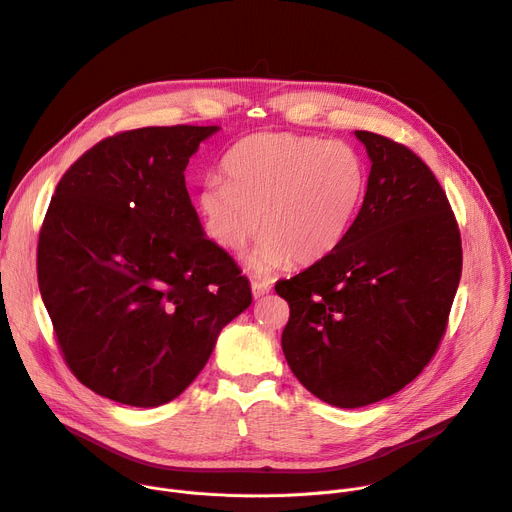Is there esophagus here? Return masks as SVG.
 <instances>
[{
  "label": "esophagus",
  "mask_w": 512,
  "mask_h": 512,
  "mask_svg": "<svg viewBox=\"0 0 512 512\" xmlns=\"http://www.w3.org/2000/svg\"><path fill=\"white\" fill-rule=\"evenodd\" d=\"M251 292H253V298H261V296H265V294L271 292V284L265 282V280H255V282L251 284Z\"/></svg>",
  "instance_id": "obj_1"
}]
</instances>
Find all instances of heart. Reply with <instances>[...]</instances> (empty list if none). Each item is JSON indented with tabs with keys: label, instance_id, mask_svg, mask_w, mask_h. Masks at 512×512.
I'll use <instances>...</instances> for the list:
<instances>
[{
	"label": "heart",
	"instance_id": "b5f03b06",
	"mask_svg": "<svg viewBox=\"0 0 512 512\" xmlns=\"http://www.w3.org/2000/svg\"><path fill=\"white\" fill-rule=\"evenodd\" d=\"M226 183L208 179L197 206L212 241L249 259L255 274L294 261L313 265L335 253L362 210L368 168L356 148L296 133H257L222 160Z\"/></svg>",
	"mask_w": 512,
	"mask_h": 512
}]
</instances>
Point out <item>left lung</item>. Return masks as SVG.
Listing matches in <instances>:
<instances>
[{
  "label": "left lung",
  "mask_w": 512,
  "mask_h": 512,
  "mask_svg": "<svg viewBox=\"0 0 512 512\" xmlns=\"http://www.w3.org/2000/svg\"><path fill=\"white\" fill-rule=\"evenodd\" d=\"M370 158L362 210L335 253L276 292L290 304L282 350L321 401L377 403L412 383L447 329L461 236L432 170L401 144L354 131Z\"/></svg>",
  "instance_id": "obj_1"
}]
</instances>
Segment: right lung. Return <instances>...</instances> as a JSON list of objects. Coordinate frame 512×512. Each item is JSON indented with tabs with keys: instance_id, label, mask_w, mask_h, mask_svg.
Returning <instances> with one entry per match:
<instances>
[{
	"instance_id": "add662e5",
	"label": "right lung",
	"mask_w": 512,
	"mask_h": 512,
	"mask_svg": "<svg viewBox=\"0 0 512 512\" xmlns=\"http://www.w3.org/2000/svg\"><path fill=\"white\" fill-rule=\"evenodd\" d=\"M218 125L142 127L98 142L61 177L37 271L76 379L133 407L179 397L220 331L251 304L234 259L203 232L185 168Z\"/></svg>"
}]
</instances>
